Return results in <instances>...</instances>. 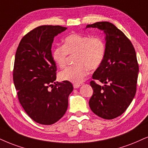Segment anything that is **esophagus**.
<instances>
[{"instance_id": "esophagus-1", "label": "esophagus", "mask_w": 148, "mask_h": 148, "mask_svg": "<svg viewBox=\"0 0 148 148\" xmlns=\"http://www.w3.org/2000/svg\"><path fill=\"white\" fill-rule=\"evenodd\" d=\"M80 86H81V85H80L79 84H73V88H79Z\"/></svg>"}]
</instances>
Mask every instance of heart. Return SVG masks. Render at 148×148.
I'll list each match as a JSON object with an SVG mask.
<instances>
[{
	"mask_svg": "<svg viewBox=\"0 0 148 148\" xmlns=\"http://www.w3.org/2000/svg\"><path fill=\"white\" fill-rule=\"evenodd\" d=\"M106 46L103 38L91 37L73 33L64 40L62 46H58L52 52V59L56 65L62 69L67 62L69 55L74 56L75 65L67 67L60 73L63 81L78 84L84 80L90 70L99 68L103 62Z\"/></svg>",
	"mask_w": 148,
	"mask_h": 148,
	"instance_id": "b5f03b06",
	"label": "heart"
}]
</instances>
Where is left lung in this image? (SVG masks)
I'll list each match as a JSON object with an SVG mask.
<instances>
[{
    "mask_svg": "<svg viewBox=\"0 0 148 148\" xmlns=\"http://www.w3.org/2000/svg\"><path fill=\"white\" fill-rule=\"evenodd\" d=\"M88 27L103 30L106 35L105 58L92 77L105 85L90 82L93 94L89 106L97 116L112 119L126 110L135 96L138 73L135 49L127 36L109 22H98Z\"/></svg>",
    "mask_w": 148,
    "mask_h": 148,
    "instance_id": "8db88e82",
    "label": "left lung"
}]
</instances>
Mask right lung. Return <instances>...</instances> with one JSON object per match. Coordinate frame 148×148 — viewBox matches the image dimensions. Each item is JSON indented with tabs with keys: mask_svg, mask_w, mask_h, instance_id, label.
Segmentation results:
<instances>
[{
	"mask_svg": "<svg viewBox=\"0 0 148 148\" xmlns=\"http://www.w3.org/2000/svg\"><path fill=\"white\" fill-rule=\"evenodd\" d=\"M66 29L36 27L23 36L16 50L13 79L18 99L28 116L40 124H53L62 117L73 90L70 82H55L57 66L52 59V43Z\"/></svg>",
	"mask_w": 148,
	"mask_h": 148,
	"instance_id": "1",
	"label": "right lung"
}]
</instances>
